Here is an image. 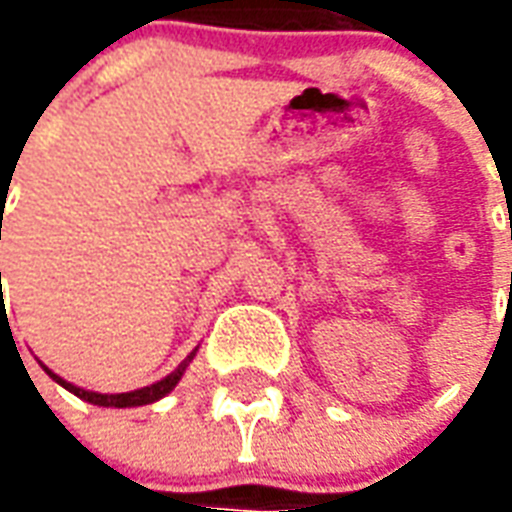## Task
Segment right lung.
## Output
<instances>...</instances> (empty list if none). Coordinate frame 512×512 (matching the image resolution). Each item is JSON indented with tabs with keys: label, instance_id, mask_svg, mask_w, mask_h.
Listing matches in <instances>:
<instances>
[{
	"label": "right lung",
	"instance_id": "add662e5",
	"mask_svg": "<svg viewBox=\"0 0 512 512\" xmlns=\"http://www.w3.org/2000/svg\"><path fill=\"white\" fill-rule=\"evenodd\" d=\"M2 277V274H0ZM194 356V354H191ZM189 356V359H191ZM186 359V362H189ZM186 362L175 370V373H169L167 378H161V381H156V384L150 386H142V389H134V392H123V395H98V392H87V389H82V386H73L68 384L65 378H60L57 373H51L49 367L43 365V370L49 373L54 381L60 386H65L68 392H73L76 397H82V400H87V403H93V406H115V408H131V406H147V403H156L158 397L169 395L172 389H175V384L180 381V376H183V370H186Z\"/></svg>",
	"mask_w": 512,
	"mask_h": 512
}]
</instances>
